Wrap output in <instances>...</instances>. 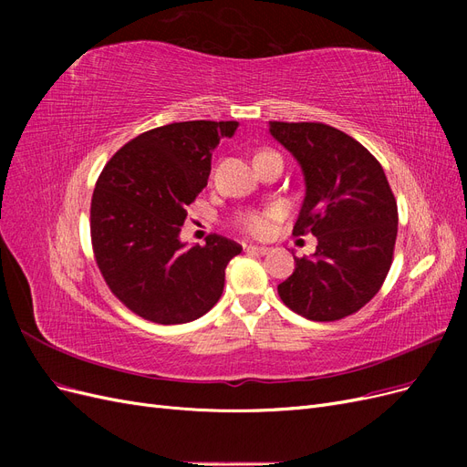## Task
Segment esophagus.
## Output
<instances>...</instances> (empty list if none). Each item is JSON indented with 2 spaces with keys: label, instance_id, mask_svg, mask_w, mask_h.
<instances>
[{
  "label": "esophagus",
  "instance_id": "34e87169",
  "mask_svg": "<svg viewBox=\"0 0 467 467\" xmlns=\"http://www.w3.org/2000/svg\"><path fill=\"white\" fill-rule=\"evenodd\" d=\"M245 251L247 253H257V255H266V253L271 251V249L261 247V245H245Z\"/></svg>",
  "mask_w": 467,
  "mask_h": 467
}]
</instances>
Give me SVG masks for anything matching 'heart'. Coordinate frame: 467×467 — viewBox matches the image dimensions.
Returning a JSON list of instances; mask_svg holds the SVG:
<instances>
[{
	"label": "heart",
	"mask_w": 467,
	"mask_h": 467,
	"mask_svg": "<svg viewBox=\"0 0 467 467\" xmlns=\"http://www.w3.org/2000/svg\"><path fill=\"white\" fill-rule=\"evenodd\" d=\"M275 212H245L239 214L235 223L251 237H265L273 228Z\"/></svg>",
	"instance_id": "b5f03b06"
}]
</instances>
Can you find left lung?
<instances>
[{"instance_id":"1","label":"left lung","mask_w":467,"mask_h":467,"mask_svg":"<svg viewBox=\"0 0 467 467\" xmlns=\"http://www.w3.org/2000/svg\"><path fill=\"white\" fill-rule=\"evenodd\" d=\"M300 163L306 196L294 235L314 234L312 257L296 259L278 285L292 312L337 321L358 312L384 285L398 237V202L384 169L355 138L321 122H268Z\"/></svg>"}]
</instances>
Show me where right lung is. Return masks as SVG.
Listing matches in <instances>:
<instances>
[{
  "instance_id": "add662e5",
  "label": "right lung",
  "mask_w": 467,
  "mask_h": 467,
  "mask_svg": "<svg viewBox=\"0 0 467 467\" xmlns=\"http://www.w3.org/2000/svg\"><path fill=\"white\" fill-rule=\"evenodd\" d=\"M235 120L160 126L124 144L103 167L91 199V244L117 298L153 323L199 319L220 300L225 266L242 245L212 234L185 247L187 206L206 187L212 151Z\"/></svg>"
}]
</instances>
